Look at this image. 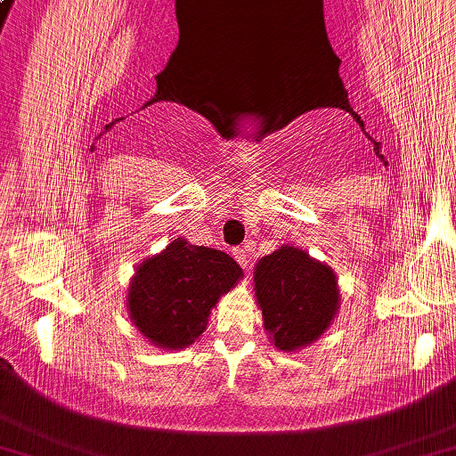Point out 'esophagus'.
I'll use <instances>...</instances> for the list:
<instances>
[{
	"mask_svg": "<svg viewBox=\"0 0 456 456\" xmlns=\"http://www.w3.org/2000/svg\"><path fill=\"white\" fill-rule=\"evenodd\" d=\"M234 258H236V262H238V265H240L242 268H248V265H250V254H248V250H246V246H244V248H236V250H234Z\"/></svg>",
	"mask_w": 456,
	"mask_h": 456,
	"instance_id": "1",
	"label": "esophagus"
}]
</instances>
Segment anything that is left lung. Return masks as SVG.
<instances>
[{
  "instance_id": "left-lung-1",
  "label": "left lung",
  "mask_w": 456,
  "mask_h": 456,
  "mask_svg": "<svg viewBox=\"0 0 456 456\" xmlns=\"http://www.w3.org/2000/svg\"><path fill=\"white\" fill-rule=\"evenodd\" d=\"M254 290L270 340L289 353L321 338L340 306L330 266L286 244L260 258Z\"/></svg>"
}]
</instances>
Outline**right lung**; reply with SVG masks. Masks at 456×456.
Segmentation results:
<instances>
[{
    "label": "right lung",
    "instance_id": "1",
    "mask_svg": "<svg viewBox=\"0 0 456 456\" xmlns=\"http://www.w3.org/2000/svg\"><path fill=\"white\" fill-rule=\"evenodd\" d=\"M242 276L226 252L175 238L135 270L127 289L130 321L154 346L186 348L206 330L216 302Z\"/></svg>",
    "mask_w": 456,
    "mask_h": 456
}]
</instances>
